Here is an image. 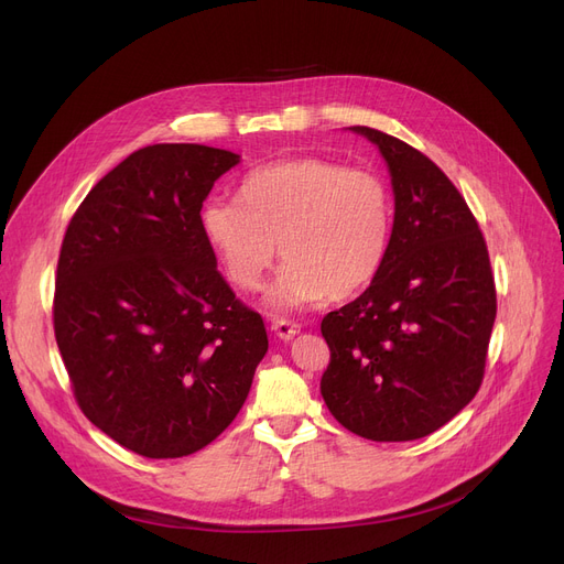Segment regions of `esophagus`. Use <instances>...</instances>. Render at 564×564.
I'll return each instance as SVG.
<instances>
[{"label": "esophagus", "instance_id": "esophagus-1", "mask_svg": "<svg viewBox=\"0 0 564 564\" xmlns=\"http://www.w3.org/2000/svg\"><path fill=\"white\" fill-rule=\"evenodd\" d=\"M271 328L275 330V335L280 339H291L301 333V324H296V321H291V318H275Z\"/></svg>", "mask_w": 564, "mask_h": 564}]
</instances>
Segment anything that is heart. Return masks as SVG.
Segmentation results:
<instances>
[{
	"label": "heart",
	"instance_id": "b5f03b06",
	"mask_svg": "<svg viewBox=\"0 0 564 564\" xmlns=\"http://www.w3.org/2000/svg\"><path fill=\"white\" fill-rule=\"evenodd\" d=\"M202 225L238 289L257 291L282 252L286 263L271 303L301 307L354 296L379 275L394 202L377 172L299 155L252 170L240 183V202L208 199Z\"/></svg>",
	"mask_w": 564,
	"mask_h": 564
}]
</instances>
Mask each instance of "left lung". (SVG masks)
Returning <instances> with one entry per match:
<instances>
[{"label":"left lung","instance_id":"obj_1","mask_svg":"<svg viewBox=\"0 0 564 564\" xmlns=\"http://www.w3.org/2000/svg\"><path fill=\"white\" fill-rule=\"evenodd\" d=\"M388 160L394 225L362 296L321 321L330 348L321 394L369 441L434 434L477 394L496 321L487 240L445 172L388 132L354 126Z\"/></svg>","mask_w":564,"mask_h":564}]
</instances>
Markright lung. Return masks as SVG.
Listing matches in <instances>:
<instances>
[{"instance_id":"1","label":"right lung","mask_w":564,"mask_h":564,"mask_svg":"<svg viewBox=\"0 0 564 564\" xmlns=\"http://www.w3.org/2000/svg\"><path fill=\"white\" fill-rule=\"evenodd\" d=\"M238 155L151 144L107 172L66 227L52 324L83 413L130 452L216 441L268 351L259 312L218 273L202 204Z\"/></svg>"}]
</instances>
